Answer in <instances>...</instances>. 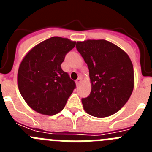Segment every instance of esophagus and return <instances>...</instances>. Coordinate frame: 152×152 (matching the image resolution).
<instances>
[{"label": "esophagus", "instance_id": "34e87169", "mask_svg": "<svg viewBox=\"0 0 152 152\" xmlns=\"http://www.w3.org/2000/svg\"><path fill=\"white\" fill-rule=\"evenodd\" d=\"M75 82H76V84H77V85L78 86L79 84H80V82H81V78H80V77L77 78V80H76V81H75Z\"/></svg>", "mask_w": 152, "mask_h": 152}]
</instances>
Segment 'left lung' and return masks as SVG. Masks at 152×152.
<instances>
[{
	"instance_id": "obj_1",
	"label": "left lung",
	"mask_w": 152,
	"mask_h": 152,
	"mask_svg": "<svg viewBox=\"0 0 152 152\" xmlns=\"http://www.w3.org/2000/svg\"><path fill=\"white\" fill-rule=\"evenodd\" d=\"M76 48L88 64L91 79V94L81 100L84 110L99 118L116 113L134 88L133 65L128 54L104 39L78 41Z\"/></svg>"
}]
</instances>
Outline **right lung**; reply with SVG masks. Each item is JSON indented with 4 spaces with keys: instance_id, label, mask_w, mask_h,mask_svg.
Instances as JSON below:
<instances>
[{
    "instance_id": "right-lung-1",
    "label": "right lung",
    "mask_w": 152,
    "mask_h": 152,
    "mask_svg": "<svg viewBox=\"0 0 152 152\" xmlns=\"http://www.w3.org/2000/svg\"><path fill=\"white\" fill-rule=\"evenodd\" d=\"M75 45V41L53 36L35 45L21 61L17 73L19 91L36 112L52 116L64 109L75 83L61 64Z\"/></svg>"
}]
</instances>
